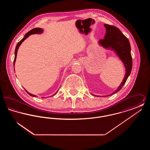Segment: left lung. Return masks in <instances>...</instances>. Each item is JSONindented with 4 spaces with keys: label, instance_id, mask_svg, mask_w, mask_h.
I'll use <instances>...</instances> for the list:
<instances>
[{
    "label": "left lung",
    "instance_id": "8db88e82",
    "mask_svg": "<svg viewBox=\"0 0 150 150\" xmlns=\"http://www.w3.org/2000/svg\"><path fill=\"white\" fill-rule=\"evenodd\" d=\"M104 26L106 30V35L104 39H100L99 43L105 48L115 50L122 61L126 69V73L121 84L111 94H113L121 89L128 78L132 69V58L130 53V45L128 38L114 26L107 24H105Z\"/></svg>",
    "mask_w": 150,
    "mask_h": 150
}]
</instances>
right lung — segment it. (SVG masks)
Returning <instances> with one entry per match:
<instances>
[{
  "label": "right lung",
  "instance_id": "obj_1",
  "mask_svg": "<svg viewBox=\"0 0 150 150\" xmlns=\"http://www.w3.org/2000/svg\"><path fill=\"white\" fill-rule=\"evenodd\" d=\"M43 29H41V28H35V29H32L30 31H29L28 33H27L24 36V38H23L21 40L17 43V45H16V49H15V52H14V54H15V57H14V62H13V66H14V64H15V61H16V56H17V50L20 47V45L21 44V43L28 37L29 35H31V34H42L43 33ZM26 91V92L29 94L30 96H32V97H36L35 95H34V94H32L31 93L28 92L26 90H25ZM58 92V91H57ZM56 92V93H57Z\"/></svg>",
  "mask_w": 150,
  "mask_h": 150
}]
</instances>
